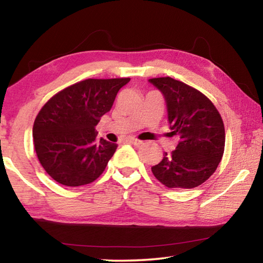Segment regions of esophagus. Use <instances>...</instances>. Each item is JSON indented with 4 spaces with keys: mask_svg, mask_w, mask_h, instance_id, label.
<instances>
[{
    "mask_svg": "<svg viewBox=\"0 0 263 263\" xmlns=\"http://www.w3.org/2000/svg\"><path fill=\"white\" fill-rule=\"evenodd\" d=\"M126 141L131 142V144L137 145V146H139V145L142 144L141 140H138V139H136V138H126Z\"/></svg>",
    "mask_w": 263,
    "mask_h": 263,
    "instance_id": "1",
    "label": "esophagus"
}]
</instances>
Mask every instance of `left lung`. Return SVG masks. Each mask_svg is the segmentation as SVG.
Wrapping results in <instances>:
<instances>
[{
    "label": "left lung",
    "mask_w": 263,
    "mask_h": 263,
    "mask_svg": "<svg viewBox=\"0 0 263 263\" xmlns=\"http://www.w3.org/2000/svg\"><path fill=\"white\" fill-rule=\"evenodd\" d=\"M149 82L166 100L171 133L180 136L176 149L152 167L153 175L168 188H196L216 172L224 154L221 116L205 95L184 82L169 77Z\"/></svg>",
    "instance_id": "8db88e82"
}]
</instances>
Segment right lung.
Returning <instances> with one entry per match:
<instances>
[{
    "label": "right lung",
    "mask_w": 263,
    "mask_h": 263,
    "mask_svg": "<svg viewBox=\"0 0 263 263\" xmlns=\"http://www.w3.org/2000/svg\"><path fill=\"white\" fill-rule=\"evenodd\" d=\"M128 81L130 78L87 79L44 104L34 119L33 144L39 162L58 183L89 184L104 172L118 145L97 140L95 126Z\"/></svg>",
    "instance_id": "obj_1"
}]
</instances>
